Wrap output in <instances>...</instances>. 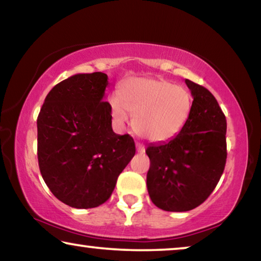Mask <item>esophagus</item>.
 I'll list each match as a JSON object with an SVG mask.
<instances>
[{
    "label": "esophagus",
    "mask_w": 261,
    "mask_h": 261,
    "mask_svg": "<svg viewBox=\"0 0 261 261\" xmlns=\"http://www.w3.org/2000/svg\"><path fill=\"white\" fill-rule=\"evenodd\" d=\"M136 148H137V151H138L139 153H143V152L145 151L144 145L141 144V143H136Z\"/></svg>",
    "instance_id": "1"
}]
</instances>
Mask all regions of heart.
Segmentation results:
<instances>
[{
  "instance_id": "obj_1",
  "label": "heart",
  "mask_w": 261,
  "mask_h": 261,
  "mask_svg": "<svg viewBox=\"0 0 261 261\" xmlns=\"http://www.w3.org/2000/svg\"><path fill=\"white\" fill-rule=\"evenodd\" d=\"M110 110L117 124L125 125L130 113L141 137L162 143L175 138L186 126L193 110V95L169 80L135 78L124 84L119 95L110 98Z\"/></svg>"
}]
</instances>
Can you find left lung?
<instances>
[{
  "label": "left lung",
  "mask_w": 261,
  "mask_h": 261,
  "mask_svg": "<svg viewBox=\"0 0 261 261\" xmlns=\"http://www.w3.org/2000/svg\"><path fill=\"white\" fill-rule=\"evenodd\" d=\"M194 98L190 118L168 142L150 144L146 187L153 204L167 212H188L215 189L227 159V122L214 95L186 79Z\"/></svg>",
  "instance_id": "obj_1"
}]
</instances>
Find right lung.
I'll list each match as a JSON object with an SVG mask.
<instances>
[{
	"label": "right lung",
	"mask_w": 261,
	"mask_h": 261,
	"mask_svg": "<svg viewBox=\"0 0 261 261\" xmlns=\"http://www.w3.org/2000/svg\"><path fill=\"white\" fill-rule=\"evenodd\" d=\"M101 72L79 73L47 94L38 117V160L53 195L73 208H94L111 196L135 156L129 135L112 130L109 85Z\"/></svg>",
	"instance_id": "1"
}]
</instances>
